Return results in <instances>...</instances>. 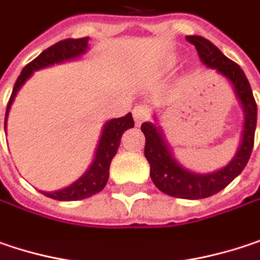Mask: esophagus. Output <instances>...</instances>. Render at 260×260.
<instances>
[{
  "label": "esophagus",
  "instance_id": "1",
  "mask_svg": "<svg viewBox=\"0 0 260 260\" xmlns=\"http://www.w3.org/2000/svg\"><path fill=\"white\" fill-rule=\"evenodd\" d=\"M148 117H149V108L148 106H142L140 105V106H136L133 109V118H135L136 124H142Z\"/></svg>",
  "mask_w": 260,
  "mask_h": 260
}]
</instances>
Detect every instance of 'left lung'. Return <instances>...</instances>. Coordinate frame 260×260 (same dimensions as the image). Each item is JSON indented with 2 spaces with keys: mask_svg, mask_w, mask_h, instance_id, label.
<instances>
[{
  "mask_svg": "<svg viewBox=\"0 0 260 260\" xmlns=\"http://www.w3.org/2000/svg\"><path fill=\"white\" fill-rule=\"evenodd\" d=\"M186 41L195 46L200 60L204 65L214 69L220 77H223L231 84L234 94L241 105L244 124L241 130L240 146L235 155L225 167L216 172L197 173L188 170L177 161L162 133L157 115H154V121L143 122L140 128L146 139L145 157L151 167L149 175L158 189L164 194L176 198L200 200L217 194L244 170L253 149L257 121V106L254 102L247 77L240 66L232 62L231 59H228L217 47L203 37L189 35L186 37Z\"/></svg>",
  "mask_w": 260,
  "mask_h": 260,
  "instance_id": "obj_1",
  "label": "left lung"
}]
</instances>
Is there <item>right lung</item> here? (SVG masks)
Returning a JSON list of instances; mask_svg holds the SVG:
<instances>
[{
	"instance_id": "obj_1",
	"label": "right lung",
	"mask_w": 260,
	"mask_h": 260,
	"mask_svg": "<svg viewBox=\"0 0 260 260\" xmlns=\"http://www.w3.org/2000/svg\"><path fill=\"white\" fill-rule=\"evenodd\" d=\"M87 51H88V37L78 38V40H63L54 46L48 47L37 59H34L30 63L25 66L13 87V93L7 105V111H6L4 130L7 132L9 112L11 109V105L14 102V98L17 96V91L34 75L35 71L80 59ZM132 127H135L132 112H128L127 115L121 118H112V120L106 121L103 124L102 133L99 138V143L96 146L93 161L88 166V169L84 172L83 176H80L71 185L60 188L57 191H40V192L59 201H77V200H84V198H88L91 195L101 192L109 179V166H111L112 158L115 157L118 151L121 136L125 130Z\"/></svg>"
}]
</instances>
